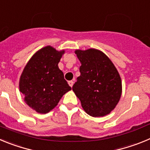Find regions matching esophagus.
Returning <instances> with one entry per match:
<instances>
[{
    "instance_id": "esophagus-1",
    "label": "esophagus",
    "mask_w": 150,
    "mask_h": 150,
    "mask_svg": "<svg viewBox=\"0 0 150 150\" xmlns=\"http://www.w3.org/2000/svg\"><path fill=\"white\" fill-rule=\"evenodd\" d=\"M69 84L70 87H72V86H73V84H74V81H69Z\"/></svg>"
}]
</instances>
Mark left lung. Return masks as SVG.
Returning <instances> with one entry per match:
<instances>
[{
	"label": "left lung",
	"instance_id": "1",
	"mask_svg": "<svg viewBox=\"0 0 150 150\" xmlns=\"http://www.w3.org/2000/svg\"><path fill=\"white\" fill-rule=\"evenodd\" d=\"M81 75L72 87L84 111L91 117L109 114L122 94V81L117 68L102 52L95 48L77 49Z\"/></svg>",
	"mask_w": 150,
	"mask_h": 150
}]
</instances>
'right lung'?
Returning a JSON list of instances; mask_svg holds the SVG:
<instances>
[{
  "label": "right lung",
  "instance_id": "add662e5",
  "mask_svg": "<svg viewBox=\"0 0 150 150\" xmlns=\"http://www.w3.org/2000/svg\"><path fill=\"white\" fill-rule=\"evenodd\" d=\"M65 50L43 47L36 52L20 76L19 91L30 108L47 114L56 107L60 98L71 90L58 63Z\"/></svg>",
  "mask_w": 150,
  "mask_h": 150
}]
</instances>
